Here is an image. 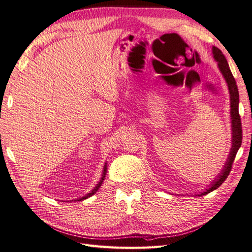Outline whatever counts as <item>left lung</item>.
Instances as JSON below:
<instances>
[{"instance_id":"obj_1","label":"left lung","mask_w":252,"mask_h":252,"mask_svg":"<svg viewBox=\"0 0 252 252\" xmlns=\"http://www.w3.org/2000/svg\"><path fill=\"white\" fill-rule=\"evenodd\" d=\"M212 57L215 59L216 62L218 63L219 70L222 73L223 78L225 79V82L227 84L228 90H229V95H230V120H231V148L229 151V155L227 157L226 162L224 164V167L217 175V178L211 182V184L208 186V188L205 190V191L201 192L197 195H205L207 194L213 190H216L219 188L220 185L223 184L224 181L227 179L228 175H229V172L231 170L232 163L234 161V158L236 156V152L240 149L241 145H242V124H241V118L239 114V90L238 86H236L235 80L233 78V75L230 71L229 65L227 63V60L224 57L218 47H212Z\"/></svg>"}]
</instances>
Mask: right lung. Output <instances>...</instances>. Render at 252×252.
<instances>
[{
	"label": "right lung",
	"instance_id": "add662e5",
	"mask_svg": "<svg viewBox=\"0 0 252 252\" xmlns=\"http://www.w3.org/2000/svg\"><path fill=\"white\" fill-rule=\"evenodd\" d=\"M106 173H107V162L105 163V165H104V167H103V171H102V175H101V179H100V181L97 182V184L95 185V187L91 190L90 192H88L87 194H85L84 196H82V197H80V199H77L75 201H84V200H86V199H88V197H90L91 195H94L97 190H98V188L101 187V185L103 184V182H104V180H105V177H106ZM68 202V201H67ZM72 202H73V200H72Z\"/></svg>",
	"mask_w": 252,
	"mask_h": 252
}]
</instances>
